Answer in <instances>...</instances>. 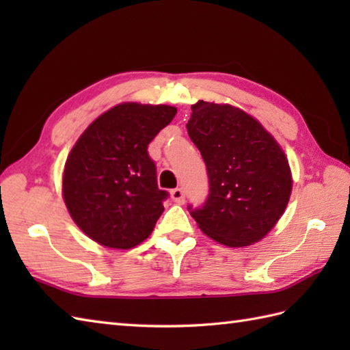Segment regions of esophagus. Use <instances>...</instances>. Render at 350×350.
Masks as SVG:
<instances>
[{"label": "esophagus", "mask_w": 350, "mask_h": 350, "mask_svg": "<svg viewBox=\"0 0 350 350\" xmlns=\"http://www.w3.org/2000/svg\"><path fill=\"white\" fill-rule=\"evenodd\" d=\"M171 198H173L176 203L182 204V203L185 202V191H183L182 188H176V189H173V191H171Z\"/></svg>", "instance_id": "1"}]
</instances>
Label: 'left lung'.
<instances>
[{"instance_id": "1", "label": "left lung", "mask_w": 350, "mask_h": 350, "mask_svg": "<svg viewBox=\"0 0 350 350\" xmlns=\"http://www.w3.org/2000/svg\"><path fill=\"white\" fill-rule=\"evenodd\" d=\"M188 135L202 153L209 196L191 217L202 232L232 248L258 242L284 213L292 192L288 161L256 118L232 105L198 100Z\"/></svg>"}]
</instances>
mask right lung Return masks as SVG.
<instances>
[{"label":"right lung","instance_id":"obj_1","mask_svg":"<svg viewBox=\"0 0 350 350\" xmlns=\"http://www.w3.org/2000/svg\"><path fill=\"white\" fill-rule=\"evenodd\" d=\"M176 113L168 105L120 103L96 118L73 146L63 198L72 219L94 242L129 250L153 232L168 192L158 188L147 147Z\"/></svg>","mask_w":350,"mask_h":350}]
</instances>
